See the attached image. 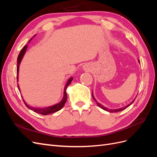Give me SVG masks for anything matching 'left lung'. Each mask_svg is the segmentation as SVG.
Returning a JSON list of instances; mask_svg holds the SVG:
<instances>
[{"label":"left lung","instance_id":"obj_1","mask_svg":"<svg viewBox=\"0 0 157 157\" xmlns=\"http://www.w3.org/2000/svg\"><path fill=\"white\" fill-rule=\"evenodd\" d=\"M140 62V61H139ZM92 93H93V92H92ZM92 97H93V99H94L95 100V101H96V103H97V104H98V105L99 106V107H100L101 109H103V110H105V111H109V112H111V113H116V112H118V111H122V110H124V109H126L128 107H129L131 104L134 101V100L133 101H132L130 104H128V105H126V106H125V107H122V108H121V109H114V110H112V109H107V108H106V107H103V105H101L100 103H98L97 102V101L96 100V99H95L94 98V96H93V94H92Z\"/></svg>","mask_w":157,"mask_h":157}]
</instances>
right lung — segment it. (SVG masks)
<instances>
[{
  "mask_svg": "<svg viewBox=\"0 0 157 157\" xmlns=\"http://www.w3.org/2000/svg\"><path fill=\"white\" fill-rule=\"evenodd\" d=\"M27 45H25V46H23V48L21 49V50L20 51V54H19L18 56H17V82H18V71H19V67H20V62L21 61L23 58V55H24L25 52L26 51V49H27ZM73 80V78H69V80H68L67 83L66 84L65 86V89H64V95H63V98L62 99V100L61 101L60 103L56 104V105H53L52 107H46V108H42V109H39V108H34V107H32L29 105H28L27 104L23 101V102H24L25 105H26V107L27 108L30 109L31 110L33 111L34 112L36 113H39V114H41V115H48V114H50V113H55L56 111H58L59 110H60V109L62 108L63 107V105H65V103L66 102V101H67V93H66V88H67V86H69V85L70 84V83L71 82V81H72ZM17 87H18V89L20 90V88H19V86L17 85Z\"/></svg>",
  "mask_w": 157,
  "mask_h": 157,
  "instance_id": "obj_1",
  "label": "right lung"
}]
</instances>
